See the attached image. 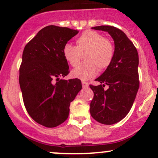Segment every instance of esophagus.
I'll return each mask as SVG.
<instances>
[{"label": "esophagus", "mask_w": 158, "mask_h": 158, "mask_svg": "<svg viewBox=\"0 0 158 158\" xmlns=\"http://www.w3.org/2000/svg\"><path fill=\"white\" fill-rule=\"evenodd\" d=\"M81 85H82V88H88V86H89V84H88V82H86V81H82L81 82Z\"/></svg>", "instance_id": "esophagus-1"}]
</instances>
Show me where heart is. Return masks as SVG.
Segmentation results:
<instances>
[{
	"instance_id": "b5f03b06",
	"label": "heart",
	"mask_w": 158,
	"mask_h": 158,
	"mask_svg": "<svg viewBox=\"0 0 158 158\" xmlns=\"http://www.w3.org/2000/svg\"><path fill=\"white\" fill-rule=\"evenodd\" d=\"M115 50L113 43L104 35L94 30H86L76 39V46L67 43L62 49L64 59L70 66L76 67L82 56L86 62L73 69L72 77L86 81L95 77L100 70H106L113 61Z\"/></svg>"
}]
</instances>
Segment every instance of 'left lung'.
<instances>
[{
    "mask_svg": "<svg viewBox=\"0 0 158 158\" xmlns=\"http://www.w3.org/2000/svg\"><path fill=\"white\" fill-rule=\"evenodd\" d=\"M108 32L114 41V57L111 64L96 81L100 85H90L94 98L90 104L92 117L105 125L119 122L131 110L139 89V57L135 45L126 34L112 26L92 27ZM106 85L109 88L104 90Z\"/></svg>",
    "mask_w": 158,
    "mask_h": 158,
    "instance_id": "left-lung-1",
    "label": "left lung"
}]
</instances>
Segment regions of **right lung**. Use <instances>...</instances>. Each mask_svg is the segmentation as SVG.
<instances>
[{"label":"right lung","mask_w":158,"mask_h":158,"mask_svg":"<svg viewBox=\"0 0 158 158\" xmlns=\"http://www.w3.org/2000/svg\"><path fill=\"white\" fill-rule=\"evenodd\" d=\"M79 32L50 25L41 29L23 49L19 84L29 115L41 126L54 128L68 119L70 102L81 89L78 79H60L69 73L62 49Z\"/></svg>","instance_id":"add662e5"}]
</instances>
